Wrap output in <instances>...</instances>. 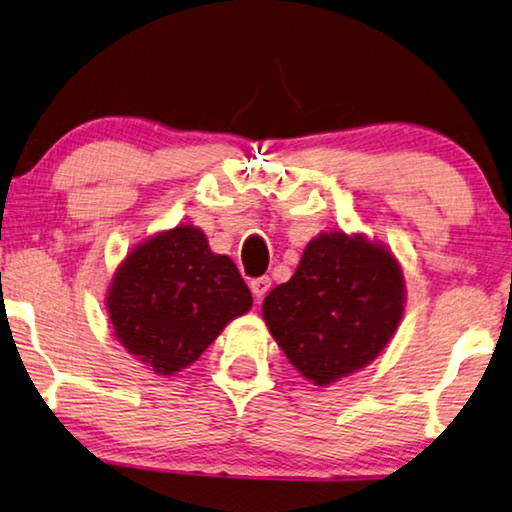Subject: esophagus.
Here are the masks:
<instances>
[{
    "mask_svg": "<svg viewBox=\"0 0 512 512\" xmlns=\"http://www.w3.org/2000/svg\"><path fill=\"white\" fill-rule=\"evenodd\" d=\"M270 286H272L270 277H256V279L249 281V288H251V293H254L256 300L265 298V295H268V291H270Z\"/></svg>",
    "mask_w": 512,
    "mask_h": 512,
    "instance_id": "1",
    "label": "esophagus"
}]
</instances>
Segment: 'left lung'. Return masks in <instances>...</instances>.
<instances>
[{
	"label": "left lung",
	"instance_id": "left-lung-1",
	"mask_svg": "<svg viewBox=\"0 0 512 512\" xmlns=\"http://www.w3.org/2000/svg\"><path fill=\"white\" fill-rule=\"evenodd\" d=\"M404 311V277L390 251L365 238L323 233L298 270L263 302L286 358L316 385L365 367L383 351Z\"/></svg>",
	"mask_w": 512,
	"mask_h": 512
}]
</instances>
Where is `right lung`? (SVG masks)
<instances>
[{
	"label": "right lung",
	"mask_w": 512,
	"mask_h": 512,
	"mask_svg": "<svg viewBox=\"0 0 512 512\" xmlns=\"http://www.w3.org/2000/svg\"><path fill=\"white\" fill-rule=\"evenodd\" d=\"M251 293L198 228L177 226L133 249L108 293L115 337L157 374H175L247 314Z\"/></svg>",
	"instance_id": "right-lung-1"
}]
</instances>
